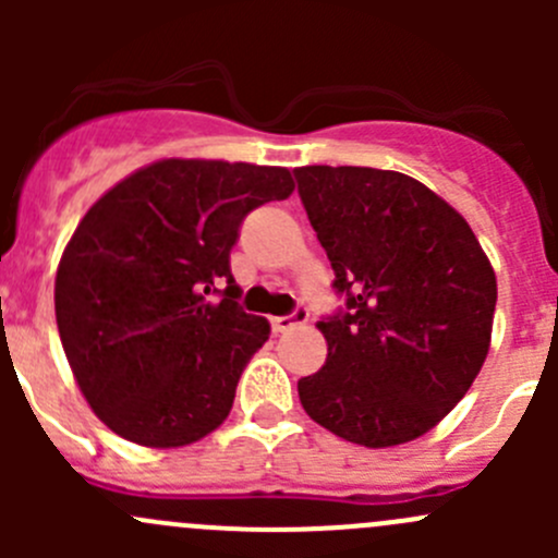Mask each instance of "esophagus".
Returning a JSON list of instances; mask_svg holds the SVG:
<instances>
[{"instance_id": "esophagus-1", "label": "esophagus", "mask_w": 558, "mask_h": 558, "mask_svg": "<svg viewBox=\"0 0 558 558\" xmlns=\"http://www.w3.org/2000/svg\"><path fill=\"white\" fill-rule=\"evenodd\" d=\"M307 315L311 313H307L305 305H296L289 315H272V318H269V324H272L275 331H289V329H294V326L305 324Z\"/></svg>"}]
</instances>
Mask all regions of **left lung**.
I'll return each instance as SVG.
<instances>
[{"mask_svg":"<svg viewBox=\"0 0 558 558\" xmlns=\"http://www.w3.org/2000/svg\"><path fill=\"white\" fill-rule=\"evenodd\" d=\"M300 199L342 296L324 315L326 364L302 378L300 402L356 446L421 437L481 373L497 278L470 223L402 172L300 167Z\"/></svg>","mask_w":558,"mask_h":558,"instance_id":"8db88e82","label":"left lung"}]
</instances>
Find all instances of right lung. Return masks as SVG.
<instances>
[{"label":"right lung","instance_id":"obj_1","mask_svg":"<svg viewBox=\"0 0 558 558\" xmlns=\"http://www.w3.org/2000/svg\"><path fill=\"white\" fill-rule=\"evenodd\" d=\"M291 191L283 167L165 159L83 216L56 272V324L116 435L180 448L223 424L269 337L267 318L240 307L229 253L247 213Z\"/></svg>","mask_w":558,"mask_h":558}]
</instances>
